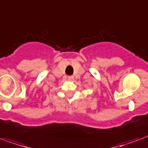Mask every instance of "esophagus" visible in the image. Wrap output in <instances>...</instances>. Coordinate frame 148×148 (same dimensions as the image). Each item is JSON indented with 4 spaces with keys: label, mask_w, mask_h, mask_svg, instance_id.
Listing matches in <instances>:
<instances>
[{
    "label": "esophagus",
    "mask_w": 148,
    "mask_h": 148,
    "mask_svg": "<svg viewBox=\"0 0 148 148\" xmlns=\"http://www.w3.org/2000/svg\"><path fill=\"white\" fill-rule=\"evenodd\" d=\"M73 79H74V77H73V76H72V75H71V76H68L69 81H73Z\"/></svg>",
    "instance_id": "34e87169"
}]
</instances>
